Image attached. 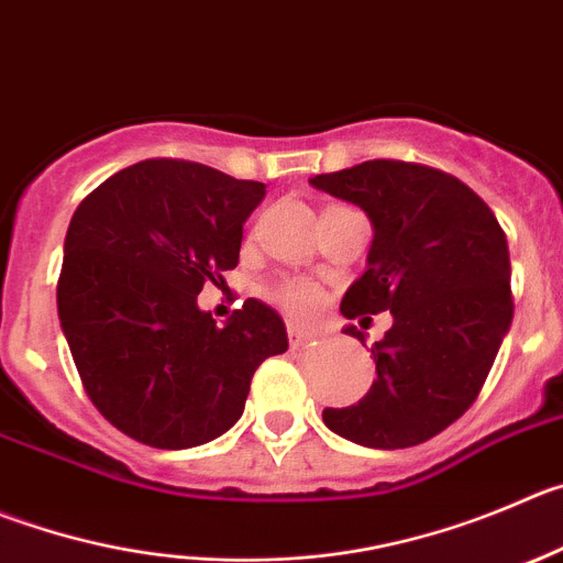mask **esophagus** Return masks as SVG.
Returning <instances> with one entry per match:
<instances>
[{"label": "esophagus", "mask_w": 563, "mask_h": 563, "mask_svg": "<svg viewBox=\"0 0 563 563\" xmlns=\"http://www.w3.org/2000/svg\"><path fill=\"white\" fill-rule=\"evenodd\" d=\"M288 339H291V346H299V344H306L308 339H311V333H308L306 328H302V324L299 322H288Z\"/></svg>", "instance_id": "34e87169"}]
</instances>
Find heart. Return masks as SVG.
<instances>
[{
  "label": "heart",
  "instance_id": "obj_1",
  "mask_svg": "<svg viewBox=\"0 0 563 563\" xmlns=\"http://www.w3.org/2000/svg\"><path fill=\"white\" fill-rule=\"evenodd\" d=\"M277 299H280V306L286 311L297 313V317H308L319 308L322 302V294H319L317 286L306 280H288L277 288Z\"/></svg>",
  "mask_w": 563,
  "mask_h": 563
}]
</instances>
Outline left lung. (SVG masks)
Listing matches in <instances>:
<instances>
[{"mask_svg": "<svg viewBox=\"0 0 563 563\" xmlns=\"http://www.w3.org/2000/svg\"><path fill=\"white\" fill-rule=\"evenodd\" d=\"M311 186L358 205L375 228L341 313L394 317L372 346L377 380L355 406L324 408V424L364 448L422 444L475 402L511 328L506 233L470 186L422 163L366 161Z\"/></svg>", "mask_w": 563, "mask_h": 563, "instance_id": "8db88e82", "label": "left lung"}]
</instances>
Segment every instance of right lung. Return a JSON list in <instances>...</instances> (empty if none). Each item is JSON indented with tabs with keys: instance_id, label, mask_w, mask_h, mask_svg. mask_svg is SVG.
Returning a JSON list of instances; mask_svg holds the SVG:
<instances>
[{
	"instance_id": "1",
	"label": "right lung",
	"mask_w": 563,
	"mask_h": 563,
	"mask_svg": "<svg viewBox=\"0 0 563 563\" xmlns=\"http://www.w3.org/2000/svg\"><path fill=\"white\" fill-rule=\"evenodd\" d=\"M266 186L194 161H141L93 188L68 222L57 317L88 397L157 450L213 441L244 413L252 375L288 350L286 324L246 299L219 328L205 283L239 264Z\"/></svg>"
}]
</instances>
